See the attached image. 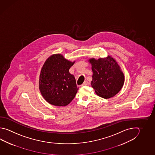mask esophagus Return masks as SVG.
I'll list each match as a JSON object with an SVG mask.
<instances>
[{"mask_svg":"<svg viewBox=\"0 0 155 155\" xmlns=\"http://www.w3.org/2000/svg\"><path fill=\"white\" fill-rule=\"evenodd\" d=\"M88 81H84V82L83 83V85H88Z\"/></svg>","mask_w":155,"mask_h":155,"instance_id":"obj_1","label":"esophagus"}]
</instances>
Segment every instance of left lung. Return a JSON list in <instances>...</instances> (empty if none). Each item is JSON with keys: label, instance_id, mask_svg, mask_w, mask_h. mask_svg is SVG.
Returning a JSON list of instances; mask_svg holds the SVG:
<instances>
[{"label": "left lung", "instance_id": "left-lung-1", "mask_svg": "<svg viewBox=\"0 0 155 155\" xmlns=\"http://www.w3.org/2000/svg\"><path fill=\"white\" fill-rule=\"evenodd\" d=\"M93 72L91 87L99 97L108 99L117 94L122 88L124 77L114 59L108 56L105 58L89 60Z\"/></svg>", "mask_w": 155, "mask_h": 155}]
</instances>
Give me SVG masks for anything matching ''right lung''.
<instances>
[{"label": "right lung", "mask_w": 155, "mask_h": 155, "mask_svg": "<svg viewBox=\"0 0 155 155\" xmlns=\"http://www.w3.org/2000/svg\"><path fill=\"white\" fill-rule=\"evenodd\" d=\"M74 62L66 60L61 54L51 56L41 68L39 88L47 102L53 105L64 106L74 99L79 88L69 70Z\"/></svg>", "instance_id": "1"}]
</instances>
